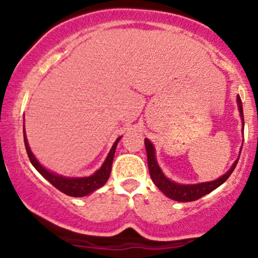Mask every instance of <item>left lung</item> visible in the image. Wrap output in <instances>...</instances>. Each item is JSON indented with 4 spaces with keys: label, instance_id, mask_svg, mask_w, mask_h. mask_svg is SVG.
<instances>
[{
    "label": "left lung",
    "instance_id": "obj_1",
    "mask_svg": "<svg viewBox=\"0 0 258 258\" xmlns=\"http://www.w3.org/2000/svg\"><path fill=\"white\" fill-rule=\"evenodd\" d=\"M237 106H238L239 111V118L242 120V130L244 128V120H243V109H242V101L239 95H237ZM145 148H147V155H148V167H149V173L150 177H152L153 183L158 187V189L165 196V197L170 198L173 201H177V202H193V201H197L200 198H202L203 196L208 195L212 190H215L216 188H218L219 185L223 184L227 179H228L229 175L232 174V172L236 168L237 163H238L239 155H241V149H239L238 158L234 160L233 164L231 165L228 170L224 173L223 175H221L219 178H217L215 180H211V182H202V183H195V184H183V183H177L174 180L169 179L167 175L163 173L162 168L159 167L157 160V155H155V148L153 145V143L150 142L148 138L144 139Z\"/></svg>",
    "mask_w": 258,
    "mask_h": 258
}]
</instances>
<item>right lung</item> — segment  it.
I'll use <instances>...</instances> for the list:
<instances>
[{"label":"right lung","instance_id":"1","mask_svg":"<svg viewBox=\"0 0 258 258\" xmlns=\"http://www.w3.org/2000/svg\"><path fill=\"white\" fill-rule=\"evenodd\" d=\"M120 139L121 137H119L118 139L114 142L113 147H111L110 152L106 155L105 160H104V163L101 164V167L99 168L96 172H94L93 174L88 175V177H65V175L57 174V173L46 169L41 163L37 160V158L35 157L34 153L31 152V148H30L29 142H27L26 133H25L24 129L25 147H26L27 155H29L30 160H31L35 169H36L46 180H48L53 187L57 188L58 190H61V192L65 193V195L71 196V197H85V196H89L91 195V193L95 192V190H98L99 188H101L106 182H108L109 177H110L111 164H113L116 145H118Z\"/></svg>","mask_w":258,"mask_h":258}]
</instances>
